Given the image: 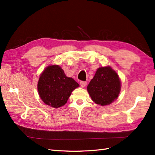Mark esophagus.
Returning a JSON list of instances; mask_svg holds the SVG:
<instances>
[{
  "instance_id": "obj_1",
  "label": "esophagus",
  "mask_w": 155,
  "mask_h": 155,
  "mask_svg": "<svg viewBox=\"0 0 155 155\" xmlns=\"http://www.w3.org/2000/svg\"><path fill=\"white\" fill-rule=\"evenodd\" d=\"M87 84V83L86 81H81L80 82V85H81V87H86Z\"/></svg>"
}]
</instances>
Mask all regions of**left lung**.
Instances as JSON below:
<instances>
[{
  "mask_svg": "<svg viewBox=\"0 0 155 155\" xmlns=\"http://www.w3.org/2000/svg\"><path fill=\"white\" fill-rule=\"evenodd\" d=\"M87 91L95 103L105 106L118 97L120 81L117 72L110 67H101L88 84Z\"/></svg>",
  "mask_w": 155,
  "mask_h": 155,
  "instance_id": "left-lung-1",
  "label": "left lung"
}]
</instances>
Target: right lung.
I'll use <instances>...</instances> for the list:
<instances>
[{"label":"right lung","instance_id":"add662e5","mask_svg":"<svg viewBox=\"0 0 155 155\" xmlns=\"http://www.w3.org/2000/svg\"><path fill=\"white\" fill-rule=\"evenodd\" d=\"M78 87L79 84L67 77L58 65H51L45 69L39 78L38 91L46 104L58 108L67 103L72 91Z\"/></svg>","mask_w":155,"mask_h":155}]
</instances>
